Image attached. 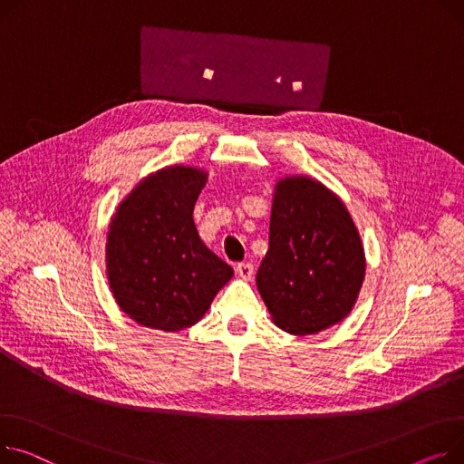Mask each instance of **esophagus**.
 <instances>
[{"label":"esophagus","instance_id":"34e87169","mask_svg":"<svg viewBox=\"0 0 464 464\" xmlns=\"http://www.w3.org/2000/svg\"><path fill=\"white\" fill-rule=\"evenodd\" d=\"M237 274L242 277V280H252V277H254V265L252 263H238L237 265Z\"/></svg>","mask_w":464,"mask_h":464}]
</instances>
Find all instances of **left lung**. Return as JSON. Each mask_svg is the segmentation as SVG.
Segmentation results:
<instances>
[{"label": "left lung", "instance_id": "left-lung-1", "mask_svg": "<svg viewBox=\"0 0 464 464\" xmlns=\"http://www.w3.org/2000/svg\"><path fill=\"white\" fill-rule=\"evenodd\" d=\"M363 274L362 240L343 201L314 179L277 182L268 252L256 277L272 321L296 335L343 321Z\"/></svg>", "mask_w": 464, "mask_h": 464}]
</instances>
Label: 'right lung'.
<instances>
[{
    "label": "right lung",
    "instance_id": "add662e5",
    "mask_svg": "<svg viewBox=\"0 0 464 464\" xmlns=\"http://www.w3.org/2000/svg\"><path fill=\"white\" fill-rule=\"evenodd\" d=\"M203 169L173 166L143 179L113 214L106 270L115 302L136 323L164 332L196 324L233 268L201 242L194 205Z\"/></svg>",
    "mask_w": 464,
    "mask_h": 464
}]
</instances>
